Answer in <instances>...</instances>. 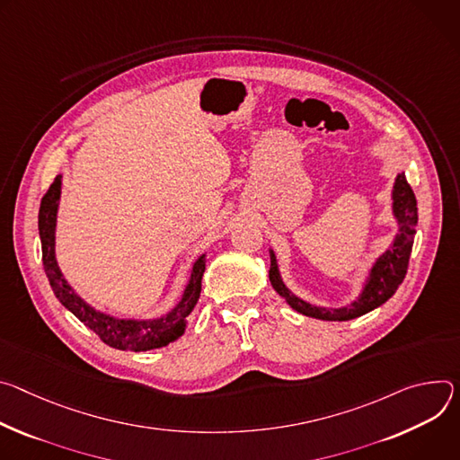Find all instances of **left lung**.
Instances as JSON below:
<instances>
[{"mask_svg": "<svg viewBox=\"0 0 460 460\" xmlns=\"http://www.w3.org/2000/svg\"><path fill=\"white\" fill-rule=\"evenodd\" d=\"M393 212L394 217L400 225V232L396 234L393 244L389 250L378 258L375 267L371 269V274L367 278V283L360 294V297L352 301L347 307L341 309H323V307H314V305L299 299L294 296L285 283L279 278L278 263L274 252L270 250V270L269 278L274 287V290L287 299L290 307L305 316L325 320V322H347L354 320L358 316H364L371 313L373 309L380 307L382 303H385L400 287L407 274V265H410V256H411V248H413V239H415V228L419 223V214H417V199L411 190V186L407 184V179L403 173H400L394 181V190H393Z\"/></svg>", "mask_w": 460, "mask_h": 460, "instance_id": "1", "label": "left lung"}]
</instances>
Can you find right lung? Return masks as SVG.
I'll return each mask as SVG.
<instances>
[{
    "label": "right lung",
    "mask_w": 460,
    "mask_h": 460,
    "mask_svg": "<svg viewBox=\"0 0 460 460\" xmlns=\"http://www.w3.org/2000/svg\"><path fill=\"white\" fill-rule=\"evenodd\" d=\"M60 188H62V175H58L53 181L47 193L41 197L40 214H38V230L41 239V261H43L45 274L64 307L69 309L106 345L120 350L138 352V350L159 349L177 340L179 336H182L186 329V318L193 311L195 303L200 296V279H202L204 269H207V265H204V261H207L204 256H200L195 261L190 281L184 288L182 299L177 303L175 309H172L163 318L137 322V320H119L104 313H98L93 307H89V305L80 296H76L75 290L67 285L55 258V228H57Z\"/></svg>",
    "instance_id": "add662e5"
}]
</instances>
